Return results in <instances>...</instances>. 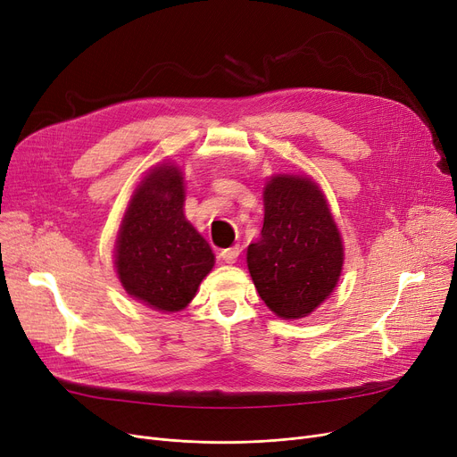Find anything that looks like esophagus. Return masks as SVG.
<instances>
[{"instance_id": "esophagus-1", "label": "esophagus", "mask_w": 457, "mask_h": 457, "mask_svg": "<svg viewBox=\"0 0 457 457\" xmlns=\"http://www.w3.org/2000/svg\"><path fill=\"white\" fill-rule=\"evenodd\" d=\"M238 255H241V248H238V246H231V248L220 252V257H222L226 262H229V265L238 259Z\"/></svg>"}]
</instances>
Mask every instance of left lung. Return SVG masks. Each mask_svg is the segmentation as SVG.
<instances>
[{
    "label": "left lung",
    "instance_id": "8db88e82",
    "mask_svg": "<svg viewBox=\"0 0 457 457\" xmlns=\"http://www.w3.org/2000/svg\"><path fill=\"white\" fill-rule=\"evenodd\" d=\"M265 222L246 261L261 300L285 320L303 319L333 293L345 250L322 190L311 178L279 174L262 192Z\"/></svg>",
    "mask_w": 457,
    "mask_h": 457
}]
</instances>
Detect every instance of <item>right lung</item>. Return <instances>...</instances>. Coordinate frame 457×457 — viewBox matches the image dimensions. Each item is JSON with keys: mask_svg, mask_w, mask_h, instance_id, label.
<instances>
[{"mask_svg": "<svg viewBox=\"0 0 457 457\" xmlns=\"http://www.w3.org/2000/svg\"><path fill=\"white\" fill-rule=\"evenodd\" d=\"M183 204V172L162 162L135 188L116 237L120 283L131 298L162 313L187 307L214 265Z\"/></svg>", "mask_w": 457, "mask_h": 457, "instance_id": "obj_1", "label": "right lung"}]
</instances>
